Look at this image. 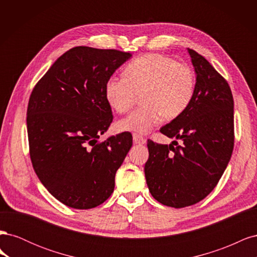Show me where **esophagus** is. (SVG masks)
<instances>
[{
    "label": "esophagus",
    "instance_id": "esophagus-1",
    "mask_svg": "<svg viewBox=\"0 0 257 257\" xmlns=\"http://www.w3.org/2000/svg\"><path fill=\"white\" fill-rule=\"evenodd\" d=\"M133 141H134V144H136V145H144V144H146V139L143 136L138 135V134H134L133 135Z\"/></svg>",
    "mask_w": 257,
    "mask_h": 257
}]
</instances>
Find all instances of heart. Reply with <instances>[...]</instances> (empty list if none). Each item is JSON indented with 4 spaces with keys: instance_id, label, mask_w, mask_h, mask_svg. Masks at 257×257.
<instances>
[{
    "instance_id": "heart-1",
    "label": "heart",
    "mask_w": 257,
    "mask_h": 257,
    "mask_svg": "<svg viewBox=\"0 0 257 257\" xmlns=\"http://www.w3.org/2000/svg\"><path fill=\"white\" fill-rule=\"evenodd\" d=\"M195 74L188 64L160 53H149L126 66L124 76L111 77L105 85V97L113 110L127 112L141 94L143 104L122 119L121 131L146 134L164 118L180 116L195 94Z\"/></svg>"
}]
</instances>
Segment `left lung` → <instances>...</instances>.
<instances>
[{
  "label": "left lung",
  "instance_id": "obj_1",
  "mask_svg": "<svg viewBox=\"0 0 257 257\" xmlns=\"http://www.w3.org/2000/svg\"><path fill=\"white\" fill-rule=\"evenodd\" d=\"M195 94L180 116L161 128L170 145L148 139L147 185L159 203L174 208L197 204L215 188L234 149V98L227 81L195 50Z\"/></svg>",
  "mask_w": 257,
  "mask_h": 257
}]
</instances>
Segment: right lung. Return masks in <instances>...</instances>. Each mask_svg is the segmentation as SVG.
<instances>
[{
    "label": "right lung",
    "mask_w": 257,
    "mask_h": 257,
    "mask_svg": "<svg viewBox=\"0 0 257 257\" xmlns=\"http://www.w3.org/2000/svg\"><path fill=\"white\" fill-rule=\"evenodd\" d=\"M131 57L115 49L74 47L54 62L31 93V162L45 188L68 207L103 204L133 145L128 132L98 142L113 119L105 85Z\"/></svg>",
    "instance_id": "add662e5"
}]
</instances>
